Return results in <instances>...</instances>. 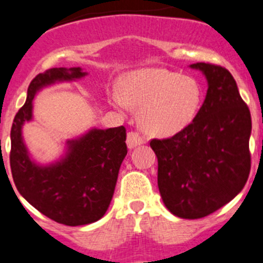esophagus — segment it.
I'll use <instances>...</instances> for the list:
<instances>
[{
  "instance_id": "obj_1",
  "label": "esophagus",
  "mask_w": 263,
  "mask_h": 263,
  "mask_svg": "<svg viewBox=\"0 0 263 263\" xmlns=\"http://www.w3.org/2000/svg\"><path fill=\"white\" fill-rule=\"evenodd\" d=\"M144 143V139L136 132H128L127 134V146L129 149L136 148L137 145H140V144Z\"/></svg>"
}]
</instances>
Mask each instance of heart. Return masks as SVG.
<instances>
[{
    "mask_svg": "<svg viewBox=\"0 0 263 263\" xmlns=\"http://www.w3.org/2000/svg\"><path fill=\"white\" fill-rule=\"evenodd\" d=\"M114 107L139 108L141 128L153 136H173L187 128L203 102V87L191 76L153 68L128 74L120 93L110 97Z\"/></svg>",
    "mask_w": 263,
    "mask_h": 263,
    "instance_id": "heart-1",
    "label": "heart"
}]
</instances>
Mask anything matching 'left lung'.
Instances as JSON below:
<instances>
[{"label":"left lung","instance_id":"left-lung-1","mask_svg":"<svg viewBox=\"0 0 263 263\" xmlns=\"http://www.w3.org/2000/svg\"><path fill=\"white\" fill-rule=\"evenodd\" d=\"M190 68L207 80L204 102L187 128L153 139L151 148L167 210L182 219H200L231 202L247 183L252 118L229 70L205 63Z\"/></svg>","mask_w":263,"mask_h":263}]
</instances>
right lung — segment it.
I'll list each match as a JSON object with an SVG mask.
<instances>
[{
	"instance_id": "1",
	"label": "right lung",
	"mask_w": 263,
	"mask_h": 263,
	"mask_svg": "<svg viewBox=\"0 0 263 263\" xmlns=\"http://www.w3.org/2000/svg\"><path fill=\"white\" fill-rule=\"evenodd\" d=\"M86 74L80 67L52 68L37 74L28 86L26 103L16 112L10 132V167L16 190L37 211L70 227L94 223L107 211L127 155L126 128L89 129L68 140L65 153L47 165L32 160L22 128L32 120V101L37 91Z\"/></svg>"
}]
</instances>
